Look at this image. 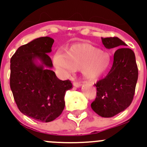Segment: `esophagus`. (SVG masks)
<instances>
[{"mask_svg": "<svg viewBox=\"0 0 147 147\" xmlns=\"http://www.w3.org/2000/svg\"><path fill=\"white\" fill-rule=\"evenodd\" d=\"M82 84L79 82H74V86L76 87V88H79V87L81 86Z\"/></svg>", "mask_w": 147, "mask_h": 147, "instance_id": "1", "label": "esophagus"}]
</instances>
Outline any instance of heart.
I'll use <instances>...</instances> for the list:
<instances>
[{"mask_svg":"<svg viewBox=\"0 0 147 147\" xmlns=\"http://www.w3.org/2000/svg\"><path fill=\"white\" fill-rule=\"evenodd\" d=\"M53 62L56 69L63 75L81 70L84 79L92 81L107 74L111 59L106 51L88 43H76L68 48L64 53L56 52Z\"/></svg>","mask_w":147,"mask_h":147,"instance_id":"1","label":"heart"}]
</instances>
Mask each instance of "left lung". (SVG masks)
<instances>
[{
	"label": "left lung",
	"mask_w": 147,
	"mask_h": 147,
	"mask_svg": "<svg viewBox=\"0 0 147 147\" xmlns=\"http://www.w3.org/2000/svg\"><path fill=\"white\" fill-rule=\"evenodd\" d=\"M108 49H117L114 63L107 76L95 86L96 98L91 104L92 109L99 116L109 118L124 111L131 103L138 79V68L133 51L117 37L101 38Z\"/></svg>",
	"instance_id": "left-lung-1"
}]
</instances>
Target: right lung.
<instances>
[{
	"instance_id": "1",
	"label": "right lung",
	"mask_w": 147,
	"mask_h": 147,
	"mask_svg": "<svg viewBox=\"0 0 147 147\" xmlns=\"http://www.w3.org/2000/svg\"><path fill=\"white\" fill-rule=\"evenodd\" d=\"M54 40L40 37L20 46L11 59L10 86L21 113L33 119L49 122L61 115L65 107L70 81L56 76L51 59Z\"/></svg>"
}]
</instances>
